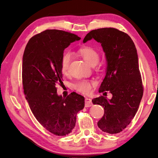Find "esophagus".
Segmentation results:
<instances>
[{"mask_svg": "<svg viewBox=\"0 0 158 158\" xmlns=\"http://www.w3.org/2000/svg\"><path fill=\"white\" fill-rule=\"evenodd\" d=\"M92 100L89 98H85V107H89L92 106Z\"/></svg>", "mask_w": 158, "mask_h": 158, "instance_id": "obj_1", "label": "esophagus"}]
</instances>
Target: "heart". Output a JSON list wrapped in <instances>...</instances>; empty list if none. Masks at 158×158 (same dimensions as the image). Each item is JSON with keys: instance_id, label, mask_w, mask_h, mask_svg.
I'll use <instances>...</instances> for the list:
<instances>
[{"instance_id": "b5f03b06", "label": "heart", "mask_w": 158, "mask_h": 158, "mask_svg": "<svg viewBox=\"0 0 158 158\" xmlns=\"http://www.w3.org/2000/svg\"><path fill=\"white\" fill-rule=\"evenodd\" d=\"M83 59L88 62L89 65L93 66L96 64L99 61L100 56L94 49L89 47H83L79 50ZM73 58L72 53L69 51H66L63 53L61 58V70L62 73L66 74L68 71L69 64ZM73 88L77 92H81L84 94H88L91 92L92 83L86 80H82L76 82L73 85Z\"/></svg>"}]
</instances>
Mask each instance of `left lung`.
I'll return each instance as SVG.
<instances>
[{"label": "left lung", "mask_w": 158, "mask_h": 158, "mask_svg": "<svg viewBox=\"0 0 158 158\" xmlns=\"http://www.w3.org/2000/svg\"><path fill=\"white\" fill-rule=\"evenodd\" d=\"M92 39L101 44L106 60V75L98 92L109 91L113 95L111 99L101 96L92 100L94 105H101L105 109L98 126L105 132L117 134L129 125L143 97L138 54L132 39L115 28L93 30L83 43Z\"/></svg>", "instance_id": "obj_1"}]
</instances>
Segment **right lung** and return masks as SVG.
Instances as JSON below:
<instances>
[{
  "label": "right lung",
  "instance_id": "right-lung-1",
  "mask_svg": "<svg viewBox=\"0 0 158 158\" xmlns=\"http://www.w3.org/2000/svg\"><path fill=\"white\" fill-rule=\"evenodd\" d=\"M81 38L59 30H46L29 40L22 59L23 92L38 122L49 132L66 136L75 126L76 115L85 106L84 97L73 92L66 98L57 94L61 83L64 50Z\"/></svg>",
  "mask_w": 158,
  "mask_h": 158
}]
</instances>
